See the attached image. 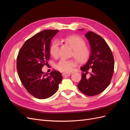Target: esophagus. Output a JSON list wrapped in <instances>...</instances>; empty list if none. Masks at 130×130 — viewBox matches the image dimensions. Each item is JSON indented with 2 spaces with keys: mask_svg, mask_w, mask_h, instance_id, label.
I'll return each instance as SVG.
<instances>
[{
  "mask_svg": "<svg viewBox=\"0 0 130 130\" xmlns=\"http://www.w3.org/2000/svg\"><path fill=\"white\" fill-rule=\"evenodd\" d=\"M62 75V76H63V77H67V76H70V75H71V74H70V73H63Z\"/></svg>",
  "mask_w": 130,
  "mask_h": 130,
  "instance_id": "esophagus-1",
  "label": "esophagus"
}]
</instances>
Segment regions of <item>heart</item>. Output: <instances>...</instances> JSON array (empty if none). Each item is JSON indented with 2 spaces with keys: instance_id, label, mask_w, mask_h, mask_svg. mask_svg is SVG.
<instances>
[{
  "instance_id": "heart-1",
  "label": "heart",
  "mask_w": 130,
  "mask_h": 130,
  "mask_svg": "<svg viewBox=\"0 0 130 130\" xmlns=\"http://www.w3.org/2000/svg\"><path fill=\"white\" fill-rule=\"evenodd\" d=\"M64 41L73 49V56H74L80 63H84L87 62L90 56L91 52L88 47L86 46V42L82 38L71 35L64 38ZM52 56L56 58L59 55V42L57 40L54 41L49 48ZM76 61L74 59L61 58L55 65V68L62 72H71L75 66H76Z\"/></svg>"
}]
</instances>
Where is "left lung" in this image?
<instances>
[{"instance_id": "obj_1", "label": "left lung", "mask_w": 130, "mask_h": 130, "mask_svg": "<svg viewBox=\"0 0 130 130\" xmlns=\"http://www.w3.org/2000/svg\"><path fill=\"white\" fill-rule=\"evenodd\" d=\"M85 36L89 42L91 54L87 63L81 68L85 73H82L77 87L85 95L94 96L109 86L114 72L115 61L112 51L103 38L92 31H88ZM89 69L91 73L88 78L86 74Z\"/></svg>"}]
</instances>
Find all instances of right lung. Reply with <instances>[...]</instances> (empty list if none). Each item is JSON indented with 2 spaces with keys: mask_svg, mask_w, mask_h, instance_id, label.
Returning <instances> with one entry per match:
<instances>
[{
  "mask_svg": "<svg viewBox=\"0 0 130 130\" xmlns=\"http://www.w3.org/2000/svg\"><path fill=\"white\" fill-rule=\"evenodd\" d=\"M58 30H44L26 40L18 53L17 70L22 84L31 95L40 99L53 95L62 76L53 70L44 73L42 68L50 59V45Z\"/></svg>",
  "mask_w": 130,
  "mask_h": 130,
  "instance_id": "right-lung-1",
  "label": "right lung"
}]
</instances>
